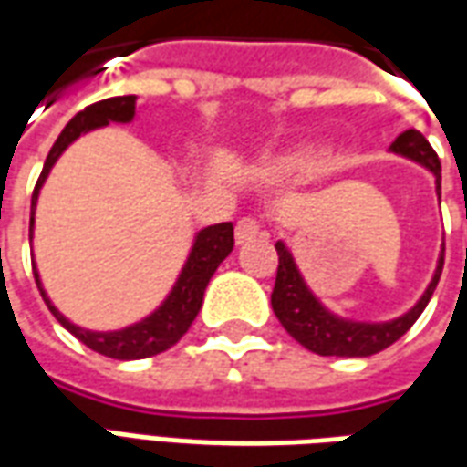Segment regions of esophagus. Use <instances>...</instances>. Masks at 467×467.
I'll return each instance as SVG.
<instances>
[{
  "mask_svg": "<svg viewBox=\"0 0 467 467\" xmlns=\"http://www.w3.org/2000/svg\"><path fill=\"white\" fill-rule=\"evenodd\" d=\"M257 234H263V227H260V223H257L255 217H243V220L237 223V227H234V240H237V244L250 243Z\"/></svg>",
  "mask_w": 467,
  "mask_h": 467,
  "instance_id": "esophagus-1",
  "label": "esophagus"
}]
</instances>
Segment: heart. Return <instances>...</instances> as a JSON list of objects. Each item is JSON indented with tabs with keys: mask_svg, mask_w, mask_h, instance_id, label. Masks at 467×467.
<instances>
[{
	"mask_svg": "<svg viewBox=\"0 0 467 467\" xmlns=\"http://www.w3.org/2000/svg\"><path fill=\"white\" fill-rule=\"evenodd\" d=\"M313 166L311 156H288V159H283L275 164V174L278 177H293V174H303V171H308Z\"/></svg>",
	"mask_w": 467,
	"mask_h": 467,
	"instance_id": "obj_1",
	"label": "heart"
}]
</instances>
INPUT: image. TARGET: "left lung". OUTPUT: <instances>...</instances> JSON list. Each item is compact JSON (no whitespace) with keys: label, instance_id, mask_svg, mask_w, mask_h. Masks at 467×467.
I'll return each mask as SVG.
<instances>
[{"label":"left lung","instance_id":"obj_1","mask_svg":"<svg viewBox=\"0 0 467 467\" xmlns=\"http://www.w3.org/2000/svg\"><path fill=\"white\" fill-rule=\"evenodd\" d=\"M389 149L394 154H402L417 164L427 166L435 174L440 192V159L422 133L415 129L400 133ZM275 250H278V275H275V288L270 296L273 311L278 316L283 328L298 344L321 357H371V354H379L387 347H392L397 338H402L412 328L420 313L425 311V306L438 288L442 263H445V247H442L432 283L427 285L412 311H407L387 324H358V321H347V318H338L331 311H326L321 301L306 285L288 247L283 243H275Z\"/></svg>","mask_w":467,"mask_h":467}]
</instances>
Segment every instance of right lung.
Here are the masks:
<instances>
[{
	"label": "right lung",
	"instance_id": "1",
	"mask_svg": "<svg viewBox=\"0 0 467 467\" xmlns=\"http://www.w3.org/2000/svg\"><path fill=\"white\" fill-rule=\"evenodd\" d=\"M133 113H136V96H116L106 98V100H98L93 106H88L86 110H80L67 126L63 129V133L57 136V141L52 143L50 154L45 159V166H42V174L35 184V192H32V212H29V240H32V227H35V204H37V197H40V187L45 184V179L50 174V169L55 166V161L60 159L65 149L80 136V133L93 131V129H100L110 120L116 123H129L133 120ZM234 247V227L233 223H220L212 224V227H204L197 240L192 244V253H189L187 263L179 273V280L174 283L171 293L166 296V301L156 308L151 316H146L139 324L129 326V328H120V331H109V334H98V331H86L80 326L70 324L65 318L63 313L57 311L55 306L47 298V293L42 288L40 275H37V267L32 265L35 270V280H37V288H40L42 298L47 303V308L52 311V316L60 321V324L70 331V334L83 341L88 348H93L98 354L109 358H146L156 357L166 348H171L177 344L182 336L187 334L192 321L197 318V313L202 308V301H204V290H207V283L214 275V270L220 267L224 257L233 253Z\"/></svg>",
	"mask_w": 467,
	"mask_h": 467
}]
</instances>
